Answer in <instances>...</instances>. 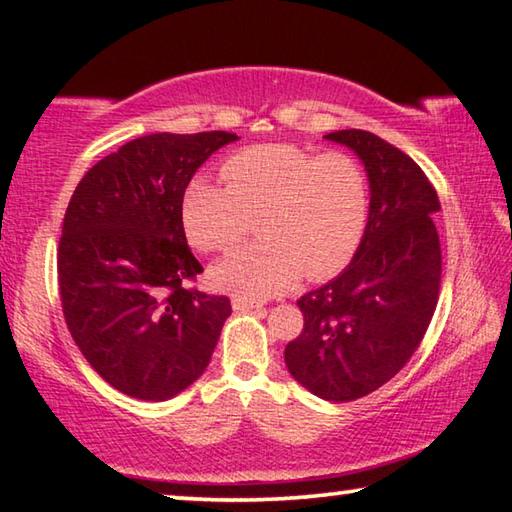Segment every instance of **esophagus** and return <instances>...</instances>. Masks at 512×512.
<instances>
[{"mask_svg": "<svg viewBox=\"0 0 512 512\" xmlns=\"http://www.w3.org/2000/svg\"><path fill=\"white\" fill-rule=\"evenodd\" d=\"M232 309H235V311L262 309V302H257V300H250V298H241V296H235V298H232Z\"/></svg>", "mask_w": 512, "mask_h": 512, "instance_id": "34e87169", "label": "esophagus"}]
</instances>
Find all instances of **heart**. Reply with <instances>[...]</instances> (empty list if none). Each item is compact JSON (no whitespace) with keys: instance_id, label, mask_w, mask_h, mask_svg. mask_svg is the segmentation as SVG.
<instances>
[{"instance_id":"b5f03b06","label":"heart","mask_w":512,"mask_h":512,"mask_svg":"<svg viewBox=\"0 0 512 512\" xmlns=\"http://www.w3.org/2000/svg\"><path fill=\"white\" fill-rule=\"evenodd\" d=\"M223 185L194 178L183 194L189 241L207 253L237 246L257 216L262 241L212 268L216 287L262 300L291 289L302 273L325 280L357 253L368 223V178L348 153L259 144L223 164Z\"/></svg>"}]
</instances>
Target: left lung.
<instances>
[{
    "label": "left lung",
    "instance_id": "left-lung-1",
    "mask_svg": "<svg viewBox=\"0 0 512 512\" xmlns=\"http://www.w3.org/2000/svg\"><path fill=\"white\" fill-rule=\"evenodd\" d=\"M368 176V223L352 262L298 307L305 327L284 350L291 377L327 402L377 391L418 350L440 291L436 189L409 155L368 131L325 135Z\"/></svg>",
    "mask_w": 512,
    "mask_h": 512
}]
</instances>
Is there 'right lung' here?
<instances>
[{"label":"right lung","instance_id":"1","mask_svg":"<svg viewBox=\"0 0 512 512\" xmlns=\"http://www.w3.org/2000/svg\"><path fill=\"white\" fill-rule=\"evenodd\" d=\"M235 133H153L121 146L74 189L58 246L69 334L112 388L146 402L203 375L232 314L225 296L187 289L203 273L187 246L183 194Z\"/></svg>","mask_w":512,"mask_h":512}]
</instances>
